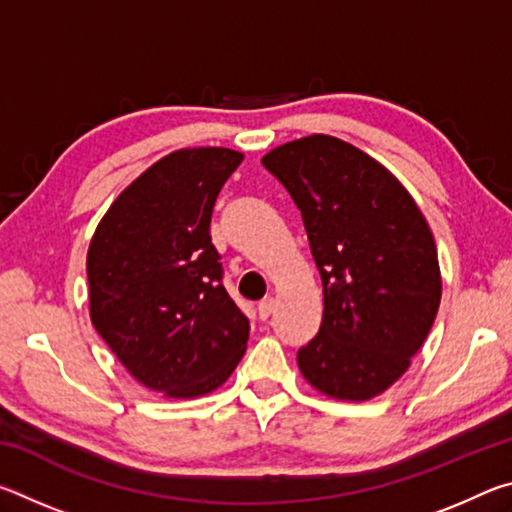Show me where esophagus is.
I'll list each match as a JSON object with an SVG mask.
<instances>
[{
	"label": "esophagus",
	"instance_id": "esophagus-1",
	"mask_svg": "<svg viewBox=\"0 0 512 512\" xmlns=\"http://www.w3.org/2000/svg\"><path fill=\"white\" fill-rule=\"evenodd\" d=\"M273 311H275V300L273 298H266V300H262L257 305V316L262 318V320H266L268 316H271Z\"/></svg>",
	"mask_w": 512,
	"mask_h": 512
}]
</instances>
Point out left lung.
<instances>
[{
	"mask_svg": "<svg viewBox=\"0 0 512 512\" xmlns=\"http://www.w3.org/2000/svg\"><path fill=\"white\" fill-rule=\"evenodd\" d=\"M262 164L298 205L323 280L320 329L298 352L302 377L332 400H372L409 370L438 314L429 223L384 164L339 137L280 144Z\"/></svg>",
	"mask_w": 512,
	"mask_h": 512,
	"instance_id": "obj_1",
	"label": "left lung"
}]
</instances>
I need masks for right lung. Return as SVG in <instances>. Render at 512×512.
I'll list each match as a JSON object with an SVG mask.
<instances>
[{
  "label": "right lung",
  "instance_id": "obj_1",
  "mask_svg": "<svg viewBox=\"0 0 512 512\" xmlns=\"http://www.w3.org/2000/svg\"><path fill=\"white\" fill-rule=\"evenodd\" d=\"M244 153L178 149L142 171L103 214L88 248L90 320L142 386L194 400L223 386L248 318L221 284L212 210Z\"/></svg>",
  "mask_w": 512,
  "mask_h": 512
}]
</instances>
